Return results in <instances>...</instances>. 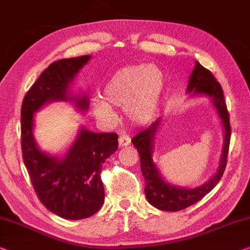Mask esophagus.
<instances>
[{"label":"esophagus","instance_id":"34e87169","mask_svg":"<svg viewBox=\"0 0 250 250\" xmlns=\"http://www.w3.org/2000/svg\"><path fill=\"white\" fill-rule=\"evenodd\" d=\"M130 144V137L127 135V134H122L118 137V145H120V147L123 146H127V145Z\"/></svg>","mask_w":250,"mask_h":250}]
</instances>
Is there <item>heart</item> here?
<instances>
[{"mask_svg":"<svg viewBox=\"0 0 250 250\" xmlns=\"http://www.w3.org/2000/svg\"><path fill=\"white\" fill-rule=\"evenodd\" d=\"M164 88L162 71L153 64L125 67L107 80L102 90L103 99L91 102L93 113L104 122H113L109 105L124 107L130 121L145 124L154 117Z\"/></svg>","mask_w":250,"mask_h":250,"instance_id":"1","label":"heart"}]
</instances>
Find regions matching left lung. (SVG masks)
<instances>
[{
	"mask_svg": "<svg viewBox=\"0 0 250 250\" xmlns=\"http://www.w3.org/2000/svg\"><path fill=\"white\" fill-rule=\"evenodd\" d=\"M187 93L190 95V97L203 96L210 99L224 127V145H222L217 172L212 175V178L201 186L189 189L165 181L160 173L159 167L153 161L154 140L162 123L161 118L133 137L132 143L140 154L141 171L145 180V195L148 203H151L156 209L163 211H179L201 200L220 181L227 164L231 130H230L229 114L220 83L208 69L202 67L198 61H195V66L189 77Z\"/></svg>",
	"mask_w": 250,
	"mask_h": 250,
	"instance_id": "left-lung-1",
	"label": "left lung"
}]
</instances>
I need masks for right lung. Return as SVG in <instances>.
I'll return each instance as SVG.
<instances>
[{
    "label": "right lung",
    "mask_w": 250,
    "mask_h": 250,
    "mask_svg": "<svg viewBox=\"0 0 250 250\" xmlns=\"http://www.w3.org/2000/svg\"><path fill=\"white\" fill-rule=\"evenodd\" d=\"M90 58L88 55L52 62L30 88L21 107L22 155L32 186L45 208L69 220L89 218L102 208L105 200L102 167L116 152L118 135L80 127L67 152L55 156L38 146L34 113L52 102L71 103L86 113L88 95H74L70 86Z\"/></svg>",
    "instance_id": "add662e5"
}]
</instances>
